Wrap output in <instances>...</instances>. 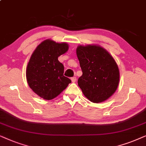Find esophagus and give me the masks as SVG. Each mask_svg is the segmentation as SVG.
I'll list each match as a JSON object with an SVG mask.
<instances>
[{
	"instance_id": "34e87169",
	"label": "esophagus",
	"mask_w": 146,
	"mask_h": 146,
	"mask_svg": "<svg viewBox=\"0 0 146 146\" xmlns=\"http://www.w3.org/2000/svg\"><path fill=\"white\" fill-rule=\"evenodd\" d=\"M76 80H77V78H76V77H71V81H72V82L75 83V81H76Z\"/></svg>"
}]
</instances>
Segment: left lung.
I'll use <instances>...</instances> for the list:
<instances>
[{
    "label": "left lung",
    "instance_id": "8db88e82",
    "mask_svg": "<svg viewBox=\"0 0 146 146\" xmlns=\"http://www.w3.org/2000/svg\"><path fill=\"white\" fill-rule=\"evenodd\" d=\"M76 52L83 72L77 83L84 96L93 103L107 100L119 84V71L115 60L100 46L80 45Z\"/></svg>",
    "mask_w": 146,
    "mask_h": 146
}]
</instances>
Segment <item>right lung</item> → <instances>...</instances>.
<instances>
[{
    "label": "right lung",
    "instance_id": "right-lung-1",
    "mask_svg": "<svg viewBox=\"0 0 146 146\" xmlns=\"http://www.w3.org/2000/svg\"><path fill=\"white\" fill-rule=\"evenodd\" d=\"M66 42L47 39L42 42L31 55L26 77L30 88L44 100H53L71 83L63 75L64 66L58 57L67 51Z\"/></svg>",
    "mask_w": 146,
    "mask_h": 146
}]
</instances>
